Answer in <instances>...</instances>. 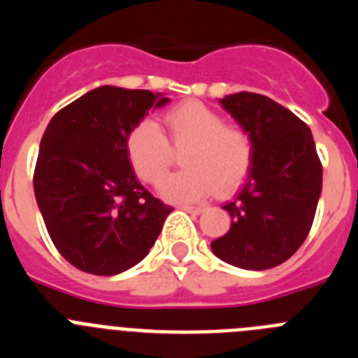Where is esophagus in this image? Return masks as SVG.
<instances>
[{"label": "esophagus", "instance_id": "esophagus-1", "mask_svg": "<svg viewBox=\"0 0 358 358\" xmlns=\"http://www.w3.org/2000/svg\"><path fill=\"white\" fill-rule=\"evenodd\" d=\"M185 211H189V213H202V211L206 210V206H192V204H185V206H181Z\"/></svg>", "mask_w": 358, "mask_h": 358}]
</instances>
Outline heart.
Segmentation results:
<instances>
[{
  "label": "heart",
  "mask_w": 358,
  "mask_h": 358,
  "mask_svg": "<svg viewBox=\"0 0 358 358\" xmlns=\"http://www.w3.org/2000/svg\"><path fill=\"white\" fill-rule=\"evenodd\" d=\"M164 125L173 147H185L186 170L164 177L163 197L176 202L199 201L213 192L229 194L245 179L252 161V141L245 131L224 125L217 110L201 102H185L164 115ZM125 150L136 176L157 182L169 170L172 148L156 123L140 122L131 129Z\"/></svg>",
  "instance_id": "obj_1"
}]
</instances>
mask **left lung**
Listing matches in <instances>:
<instances>
[{
	"instance_id": "left-lung-1",
	"label": "left lung",
	"mask_w": 358,
	"mask_h": 358,
	"mask_svg": "<svg viewBox=\"0 0 358 358\" xmlns=\"http://www.w3.org/2000/svg\"><path fill=\"white\" fill-rule=\"evenodd\" d=\"M220 106L251 138L252 161L240 192L224 204L229 231L211 251L240 268H273L301 248L314 222L322 166L312 131L264 94H227Z\"/></svg>"
}]
</instances>
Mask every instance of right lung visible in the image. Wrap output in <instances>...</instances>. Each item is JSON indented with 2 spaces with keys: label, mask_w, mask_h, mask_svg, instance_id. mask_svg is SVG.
<instances>
[{
  "label": "right lung",
  "mask_w": 358,
  "mask_h": 358,
  "mask_svg": "<svg viewBox=\"0 0 358 358\" xmlns=\"http://www.w3.org/2000/svg\"><path fill=\"white\" fill-rule=\"evenodd\" d=\"M170 98L102 85L50 120L34 192L50 238L73 267L115 276L140 264L173 208L143 188L125 141L150 109Z\"/></svg>",
  "instance_id": "1"
}]
</instances>
